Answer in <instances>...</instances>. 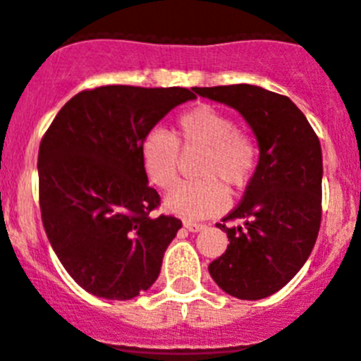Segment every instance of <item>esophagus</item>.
<instances>
[{"instance_id": "1", "label": "esophagus", "mask_w": 361, "mask_h": 361, "mask_svg": "<svg viewBox=\"0 0 361 361\" xmlns=\"http://www.w3.org/2000/svg\"><path fill=\"white\" fill-rule=\"evenodd\" d=\"M183 227L187 231H190V233H199V231L204 229V224H195V222H185Z\"/></svg>"}]
</instances>
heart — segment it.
I'll return each instance as SVG.
<instances>
[{
    "label": "heart",
    "instance_id": "obj_1",
    "mask_svg": "<svg viewBox=\"0 0 361 361\" xmlns=\"http://www.w3.org/2000/svg\"><path fill=\"white\" fill-rule=\"evenodd\" d=\"M180 142L185 149L202 148L197 173L202 178L178 183L164 199V208L181 219H208L224 212L227 190L224 183L241 188L257 166V145L250 135L236 130L231 116L212 106H195L176 120V137L162 128L146 132L139 145L141 166L159 188L174 183L180 162Z\"/></svg>",
    "mask_w": 361,
    "mask_h": 361
}]
</instances>
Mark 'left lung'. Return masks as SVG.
Masks as SVG:
<instances>
[{"label": "left lung", "mask_w": 361, "mask_h": 361, "mask_svg": "<svg viewBox=\"0 0 361 361\" xmlns=\"http://www.w3.org/2000/svg\"><path fill=\"white\" fill-rule=\"evenodd\" d=\"M197 95L236 109L257 139L259 162L240 204L216 227L227 250L209 262L213 281L240 300L284 288L312 252L321 226L323 153L305 114L284 95L252 84L195 87Z\"/></svg>", "instance_id": "1"}]
</instances>
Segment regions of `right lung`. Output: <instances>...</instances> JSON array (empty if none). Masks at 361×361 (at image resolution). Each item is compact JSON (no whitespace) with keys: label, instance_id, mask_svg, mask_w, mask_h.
<instances>
[{"label":"right lung","instance_id":"right-lung-1","mask_svg":"<svg viewBox=\"0 0 361 361\" xmlns=\"http://www.w3.org/2000/svg\"><path fill=\"white\" fill-rule=\"evenodd\" d=\"M187 87L100 86L56 114L38 149L40 212L52 250L70 277L99 298L132 300L159 279L164 252L181 227L152 216L139 145Z\"/></svg>","mask_w":361,"mask_h":361}]
</instances>
